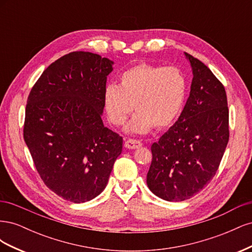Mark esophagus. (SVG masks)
<instances>
[{"label":"esophagus","mask_w":252,"mask_h":252,"mask_svg":"<svg viewBox=\"0 0 252 252\" xmlns=\"http://www.w3.org/2000/svg\"><path fill=\"white\" fill-rule=\"evenodd\" d=\"M141 146H142V142L134 139H129L125 143V147L128 149H136V148H140Z\"/></svg>","instance_id":"1"}]
</instances>
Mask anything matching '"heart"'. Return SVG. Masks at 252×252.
<instances>
[{
    "mask_svg": "<svg viewBox=\"0 0 252 252\" xmlns=\"http://www.w3.org/2000/svg\"><path fill=\"white\" fill-rule=\"evenodd\" d=\"M188 83L180 68L141 63L120 75V84L104 91V108L113 125H123L134 108L126 130L147 133L155 126H171L185 104Z\"/></svg>",
    "mask_w": 252,
    "mask_h": 252,
    "instance_id": "heart-1",
    "label": "heart"
}]
</instances>
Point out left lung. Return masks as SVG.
I'll list each match as a JSON object with an SVG mask.
<instances>
[{
  "instance_id": "8db88e82",
  "label": "left lung",
  "mask_w": 252,
  "mask_h": 252,
  "mask_svg": "<svg viewBox=\"0 0 252 252\" xmlns=\"http://www.w3.org/2000/svg\"><path fill=\"white\" fill-rule=\"evenodd\" d=\"M192 68L190 94L179 120L151 145L147 185L169 202L190 199L215 177L229 140L226 91L200 60L185 52Z\"/></svg>"
}]
</instances>
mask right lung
Here are the masks:
<instances>
[{
	"label": "right lung",
	"instance_id": "1",
	"mask_svg": "<svg viewBox=\"0 0 252 252\" xmlns=\"http://www.w3.org/2000/svg\"><path fill=\"white\" fill-rule=\"evenodd\" d=\"M113 62L73 51L44 70L30 91L24 140L41 179L64 200L84 203L105 189L123 138L102 121Z\"/></svg>",
	"mask_w": 252,
	"mask_h": 252
}]
</instances>
